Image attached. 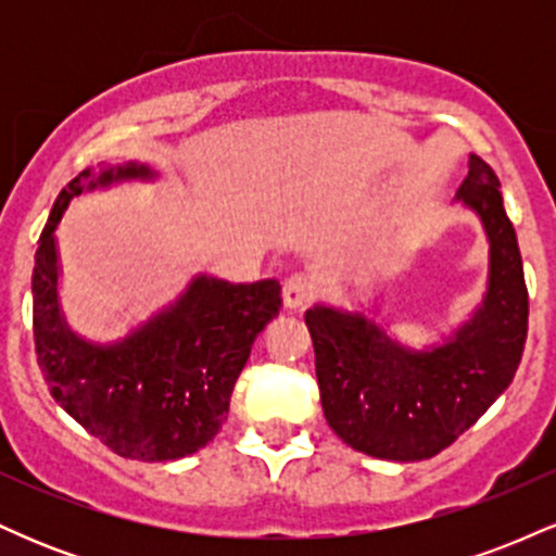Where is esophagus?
<instances>
[{"mask_svg": "<svg viewBox=\"0 0 556 556\" xmlns=\"http://www.w3.org/2000/svg\"><path fill=\"white\" fill-rule=\"evenodd\" d=\"M316 295H318V282L316 277H311V274L298 271L285 279L282 300L287 308H303V305H308Z\"/></svg>", "mask_w": 556, "mask_h": 556, "instance_id": "34e87169", "label": "esophagus"}]
</instances>
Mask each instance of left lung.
I'll return each mask as SVG.
<instances>
[{"label":"left lung","instance_id":"obj_1","mask_svg":"<svg viewBox=\"0 0 556 556\" xmlns=\"http://www.w3.org/2000/svg\"><path fill=\"white\" fill-rule=\"evenodd\" d=\"M457 198L481 216L489 287L481 308L431 350L402 348L363 314L316 305L305 314L331 431L381 460H429L494 405L518 371L528 337V287L500 180L470 154Z\"/></svg>","mask_w":556,"mask_h":556}]
</instances>
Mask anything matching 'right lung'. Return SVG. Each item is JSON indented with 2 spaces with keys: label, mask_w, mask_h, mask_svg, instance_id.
I'll list each match as a JSON object with an SVG mask.
<instances>
[{
  "label": "right lung",
  "mask_w": 556,
  "mask_h": 556,
  "mask_svg": "<svg viewBox=\"0 0 556 556\" xmlns=\"http://www.w3.org/2000/svg\"><path fill=\"white\" fill-rule=\"evenodd\" d=\"M151 180L143 164L83 169L56 195L34 266V342L52 397L127 460L164 463L206 446L227 420L253 342L282 308L274 279L232 285L201 274L175 305L114 344L80 340L56 300L54 229L75 195L119 180Z\"/></svg>",
  "instance_id": "1"
}]
</instances>
